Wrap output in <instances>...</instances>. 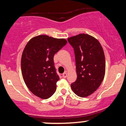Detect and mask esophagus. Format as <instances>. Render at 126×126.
I'll return each instance as SVG.
<instances>
[{
  "label": "esophagus",
  "mask_w": 126,
  "mask_h": 126,
  "mask_svg": "<svg viewBox=\"0 0 126 126\" xmlns=\"http://www.w3.org/2000/svg\"><path fill=\"white\" fill-rule=\"evenodd\" d=\"M67 72H64V73H63V74H62V77H63V78H64L67 77Z\"/></svg>",
  "instance_id": "1"
}]
</instances>
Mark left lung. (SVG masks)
I'll use <instances>...</instances> for the list:
<instances>
[{
	"mask_svg": "<svg viewBox=\"0 0 126 126\" xmlns=\"http://www.w3.org/2000/svg\"><path fill=\"white\" fill-rule=\"evenodd\" d=\"M74 49L77 78L71 84L77 96L85 97L99 87L105 74L104 51L98 40L81 33L67 39Z\"/></svg>",
	"mask_w": 126,
	"mask_h": 126,
	"instance_id": "left-lung-1",
	"label": "left lung"
}]
</instances>
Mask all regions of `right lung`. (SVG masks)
<instances>
[{"label": "right lung", "instance_id": "1", "mask_svg": "<svg viewBox=\"0 0 126 126\" xmlns=\"http://www.w3.org/2000/svg\"><path fill=\"white\" fill-rule=\"evenodd\" d=\"M67 44L65 39L38 35L27 42L21 56V67L27 88L43 99L50 97L59 80L54 63V56Z\"/></svg>", "mask_w": 126, "mask_h": 126}]
</instances>
